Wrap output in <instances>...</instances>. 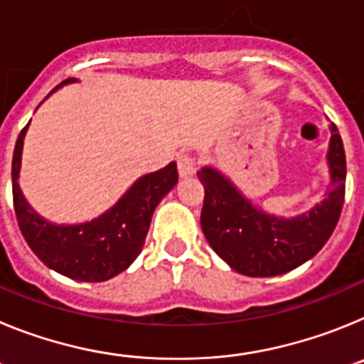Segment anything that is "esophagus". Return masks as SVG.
Here are the masks:
<instances>
[{"instance_id": "34e87169", "label": "esophagus", "mask_w": 364, "mask_h": 364, "mask_svg": "<svg viewBox=\"0 0 364 364\" xmlns=\"http://www.w3.org/2000/svg\"><path fill=\"white\" fill-rule=\"evenodd\" d=\"M176 167H178V175L182 176V178H188V176H191L193 173H195V169H197V162H195V159H193L191 154L182 153L178 159H176Z\"/></svg>"}]
</instances>
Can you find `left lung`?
Listing matches in <instances>:
<instances>
[{
	"label": "left lung",
	"instance_id": "8db88e82",
	"mask_svg": "<svg viewBox=\"0 0 364 364\" xmlns=\"http://www.w3.org/2000/svg\"><path fill=\"white\" fill-rule=\"evenodd\" d=\"M330 133V188L319 204L295 217L260 210L217 167L204 166L197 173L205 193L202 231L231 269L247 277H275L304 264L326 244L341 217L346 182L345 147L333 124Z\"/></svg>",
	"mask_w": 364,
	"mask_h": 364
}]
</instances>
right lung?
I'll return each mask as SVG.
<instances>
[{
    "label": "right lung",
    "instance_id": "obj_1",
    "mask_svg": "<svg viewBox=\"0 0 364 364\" xmlns=\"http://www.w3.org/2000/svg\"><path fill=\"white\" fill-rule=\"evenodd\" d=\"M73 82L76 80L62 82L49 96ZM28 125L31 122L16 140L12 197L19 230L31 250L45 266L74 281L102 282L125 272L142 252L156 205L178 182L176 164H167L159 171L134 180L133 186L98 217L80 224H56L32 210L18 184Z\"/></svg>",
    "mask_w": 364,
    "mask_h": 364
}]
</instances>
